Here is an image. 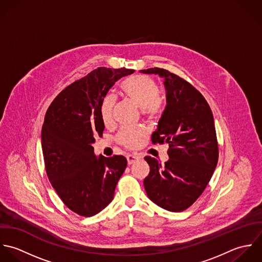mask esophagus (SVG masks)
I'll list each match as a JSON object with an SVG mask.
<instances>
[{
  "label": "esophagus",
  "instance_id": "34e87169",
  "mask_svg": "<svg viewBox=\"0 0 262 262\" xmlns=\"http://www.w3.org/2000/svg\"><path fill=\"white\" fill-rule=\"evenodd\" d=\"M126 159H127V164H128V165H132V164L136 163L137 161L141 160L142 157H140V156H138V155H134V154H132V155H127Z\"/></svg>",
  "mask_w": 262,
  "mask_h": 262
}]
</instances>
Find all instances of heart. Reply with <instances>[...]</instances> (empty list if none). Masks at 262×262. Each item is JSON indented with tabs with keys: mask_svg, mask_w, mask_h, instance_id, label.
I'll return each instance as SVG.
<instances>
[{
	"mask_svg": "<svg viewBox=\"0 0 262 262\" xmlns=\"http://www.w3.org/2000/svg\"><path fill=\"white\" fill-rule=\"evenodd\" d=\"M121 96L129 102L137 105L148 116H155L161 110V99L158 96L159 88L157 84L150 77L145 75H136L123 80L120 84ZM114 99L106 97L101 103L100 114L104 124L112 121V113ZM145 132L141 128L123 127L118 134V141L122 145L135 148L139 145Z\"/></svg>",
	"mask_w": 262,
	"mask_h": 262,
	"instance_id": "obj_1",
	"label": "heart"
}]
</instances>
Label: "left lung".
<instances>
[{
  "mask_svg": "<svg viewBox=\"0 0 262 262\" xmlns=\"http://www.w3.org/2000/svg\"><path fill=\"white\" fill-rule=\"evenodd\" d=\"M140 72L164 79L167 105L152 142L167 143L170 148L165 165L145 157L150 166L145 189L162 209L182 211L200 198L216 167L219 151L212 112L205 97L178 76L159 68Z\"/></svg>",
  "mask_w": 262,
  "mask_h": 262,
  "instance_id": "1",
  "label": "left lung"
}]
</instances>
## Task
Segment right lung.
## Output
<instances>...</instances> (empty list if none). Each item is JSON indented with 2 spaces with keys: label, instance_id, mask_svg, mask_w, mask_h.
<instances>
[{
  "label": "right lung",
  "instance_id": "1",
  "mask_svg": "<svg viewBox=\"0 0 262 262\" xmlns=\"http://www.w3.org/2000/svg\"><path fill=\"white\" fill-rule=\"evenodd\" d=\"M134 72L98 68L62 90L47 111L41 129L47 174L63 204L80 215H95L112 202L126 168L123 156L97 157L93 144L104 132L100 107L106 94Z\"/></svg>",
  "mask_w": 262,
  "mask_h": 262
}]
</instances>
